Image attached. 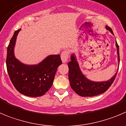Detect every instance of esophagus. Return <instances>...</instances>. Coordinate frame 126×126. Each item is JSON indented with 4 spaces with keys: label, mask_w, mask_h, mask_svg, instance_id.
Returning a JSON list of instances; mask_svg holds the SVG:
<instances>
[{
    "label": "esophagus",
    "mask_w": 126,
    "mask_h": 126,
    "mask_svg": "<svg viewBox=\"0 0 126 126\" xmlns=\"http://www.w3.org/2000/svg\"><path fill=\"white\" fill-rule=\"evenodd\" d=\"M69 54H70V51L68 50H64L61 54V58H62V62L63 63H66L67 61H68V56Z\"/></svg>",
    "instance_id": "obj_1"
}]
</instances>
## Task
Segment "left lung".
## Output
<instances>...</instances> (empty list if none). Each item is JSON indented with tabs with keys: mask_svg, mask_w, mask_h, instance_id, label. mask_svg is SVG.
Segmentation results:
<instances>
[{
	"mask_svg": "<svg viewBox=\"0 0 126 126\" xmlns=\"http://www.w3.org/2000/svg\"><path fill=\"white\" fill-rule=\"evenodd\" d=\"M106 29L114 35L111 28L106 26ZM116 47L117 48V61L119 62V48L116 42ZM68 65L69 68L68 78L71 88L76 93L83 97H92L105 92L112 84L118 71L117 69V72L111 79L105 81H94L88 79L82 73L75 53H72L71 55V61L68 63Z\"/></svg>",
	"mask_w": 126,
	"mask_h": 126,
	"instance_id": "8db88e82",
	"label": "left lung"
}]
</instances>
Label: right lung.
<instances>
[{
	"mask_svg": "<svg viewBox=\"0 0 126 126\" xmlns=\"http://www.w3.org/2000/svg\"><path fill=\"white\" fill-rule=\"evenodd\" d=\"M20 30L14 32L7 47V72L18 92L30 97H39L45 94L52 86L58 67L62 64L60 55H48L36 64L22 63L14 54L16 40Z\"/></svg>",
	"mask_w": 126,
	"mask_h": 126,
	"instance_id": "1",
	"label": "right lung"
}]
</instances>
